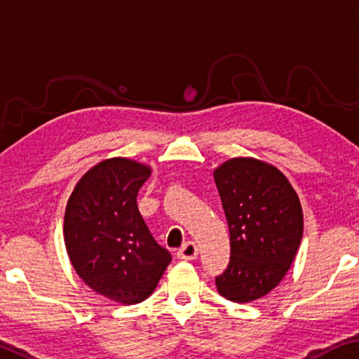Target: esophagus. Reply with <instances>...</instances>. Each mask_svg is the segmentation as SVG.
Segmentation results:
<instances>
[{
	"label": "esophagus",
	"instance_id": "34e87169",
	"mask_svg": "<svg viewBox=\"0 0 359 359\" xmlns=\"http://www.w3.org/2000/svg\"><path fill=\"white\" fill-rule=\"evenodd\" d=\"M196 255H198V247L191 241L185 242L184 247L177 252V257L180 260H195Z\"/></svg>",
	"mask_w": 359,
	"mask_h": 359
}]
</instances>
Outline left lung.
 Here are the masks:
<instances>
[{
	"label": "left lung",
	"instance_id": "obj_1",
	"mask_svg": "<svg viewBox=\"0 0 359 359\" xmlns=\"http://www.w3.org/2000/svg\"><path fill=\"white\" fill-rule=\"evenodd\" d=\"M231 236V260L216 278L228 301L252 302L280 285L302 239V208L278 168L255 158H232L213 170Z\"/></svg>",
	"mask_w": 359,
	"mask_h": 359
}]
</instances>
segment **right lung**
Here are the masks:
<instances>
[{"label":"right lung","instance_id":"1","mask_svg":"<svg viewBox=\"0 0 359 359\" xmlns=\"http://www.w3.org/2000/svg\"><path fill=\"white\" fill-rule=\"evenodd\" d=\"M151 165L109 158L78 180L65 211L63 239L74 271L99 294L120 304L151 296L172 257L141 218L136 195Z\"/></svg>","mask_w":359,"mask_h":359}]
</instances>
